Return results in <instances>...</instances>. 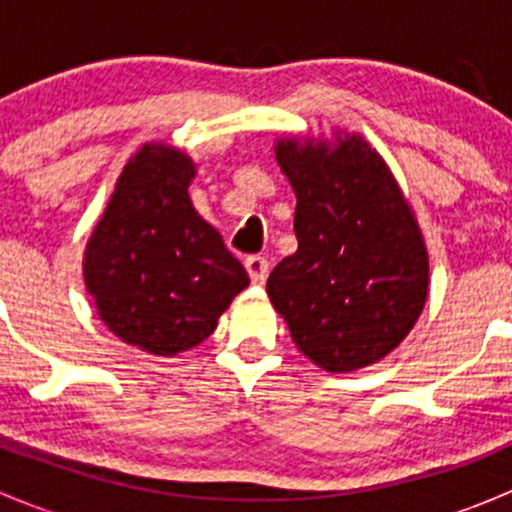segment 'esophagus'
I'll return each mask as SVG.
<instances>
[{
	"instance_id": "1",
	"label": "esophagus",
	"mask_w": 512,
	"mask_h": 512,
	"mask_svg": "<svg viewBox=\"0 0 512 512\" xmlns=\"http://www.w3.org/2000/svg\"><path fill=\"white\" fill-rule=\"evenodd\" d=\"M245 267H247V275H250V280L255 282V285H262V282L267 280V270H270V262H267L262 255L247 257Z\"/></svg>"
}]
</instances>
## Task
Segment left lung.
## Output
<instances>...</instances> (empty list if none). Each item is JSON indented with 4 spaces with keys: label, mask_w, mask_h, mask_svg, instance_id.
<instances>
[{
    "label": "left lung",
    "mask_w": 512,
    "mask_h": 512,
    "mask_svg": "<svg viewBox=\"0 0 512 512\" xmlns=\"http://www.w3.org/2000/svg\"><path fill=\"white\" fill-rule=\"evenodd\" d=\"M275 158L297 208V252L267 280L272 307L319 369H364L394 352L428 299V250L394 173L359 133L282 136Z\"/></svg>",
    "instance_id": "obj_1"
}]
</instances>
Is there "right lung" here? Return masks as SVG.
Masks as SVG:
<instances>
[{
    "mask_svg": "<svg viewBox=\"0 0 512 512\" xmlns=\"http://www.w3.org/2000/svg\"><path fill=\"white\" fill-rule=\"evenodd\" d=\"M198 165L148 141L128 158L84 250L86 292L121 342L156 356L198 347L250 285L245 267L193 208Z\"/></svg>",
    "mask_w": 512,
    "mask_h": 512,
    "instance_id": "1",
    "label": "right lung"
}]
</instances>
